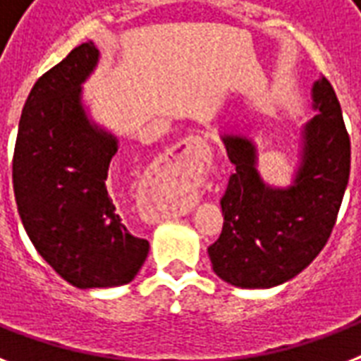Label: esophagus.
Here are the masks:
<instances>
[{
  "mask_svg": "<svg viewBox=\"0 0 361 361\" xmlns=\"http://www.w3.org/2000/svg\"><path fill=\"white\" fill-rule=\"evenodd\" d=\"M209 157L208 144L200 136H187L185 140L176 144L166 157L153 170L149 187L161 197L178 192L197 174V164Z\"/></svg>",
  "mask_w": 361,
  "mask_h": 361,
  "instance_id": "1",
  "label": "esophagus"
}]
</instances>
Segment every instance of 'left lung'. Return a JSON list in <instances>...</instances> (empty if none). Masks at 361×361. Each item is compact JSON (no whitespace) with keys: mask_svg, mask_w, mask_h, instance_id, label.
I'll return each instance as SVG.
<instances>
[{"mask_svg":"<svg viewBox=\"0 0 361 361\" xmlns=\"http://www.w3.org/2000/svg\"><path fill=\"white\" fill-rule=\"evenodd\" d=\"M311 99L314 114L302 127L300 164L288 187L262 180L249 136L221 135L236 172L221 198L223 232L208 255L228 285L271 288L290 281L317 258L336 225L350 174V138L324 76Z\"/></svg>","mask_w":361,"mask_h":361,"instance_id":"obj_1","label":"left lung"}]
</instances>
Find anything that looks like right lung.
<instances>
[{"mask_svg":"<svg viewBox=\"0 0 361 361\" xmlns=\"http://www.w3.org/2000/svg\"><path fill=\"white\" fill-rule=\"evenodd\" d=\"M84 42L44 73L18 123L13 187L20 219L37 252L76 288L135 279L149 252L133 236L109 191L118 138L90 118L82 84L99 63Z\"/></svg>","mask_w":361,"mask_h":361,"instance_id":"right-lung-1","label":"right lung"}]
</instances>
